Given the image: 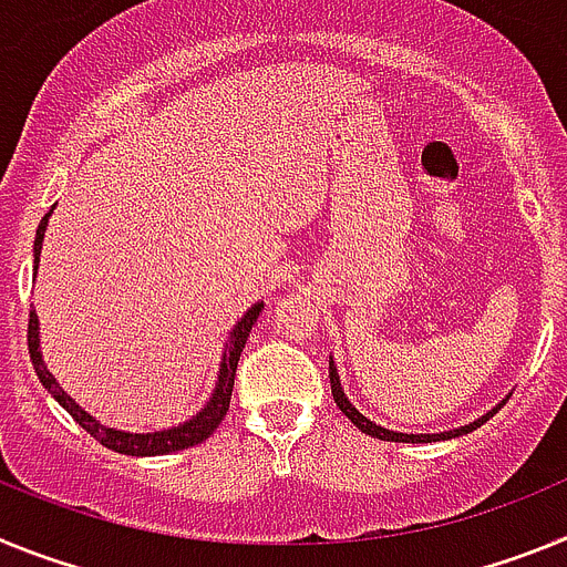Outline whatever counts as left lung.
<instances>
[{"label": "left lung", "instance_id": "obj_1", "mask_svg": "<svg viewBox=\"0 0 567 567\" xmlns=\"http://www.w3.org/2000/svg\"><path fill=\"white\" fill-rule=\"evenodd\" d=\"M329 383H332V398H334V403H338L340 412H343L346 417L352 420V423L358 425V429H360V432H363V434H372V437H378V440H389V443H437V440L463 437V434H468V432H474V429H480V425H483L485 420L494 417V414H497L499 409H503V405H505V400H508V398L499 400V403L494 405V409H488V412H485L483 417H477V420H474V423H468V425H460V429H452V432H440V434H403V432H392V429H383V425L372 423V420L363 417V414H360L358 409H354L352 400L346 398L343 385H340V374H338V365H334L332 354H329Z\"/></svg>", "mask_w": 567, "mask_h": 567}]
</instances>
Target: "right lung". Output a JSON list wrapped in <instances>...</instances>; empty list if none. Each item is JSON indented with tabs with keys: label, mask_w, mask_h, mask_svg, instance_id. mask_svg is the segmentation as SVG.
<instances>
[{
	"label": "right lung",
	"mask_w": 567,
	"mask_h": 567,
	"mask_svg": "<svg viewBox=\"0 0 567 567\" xmlns=\"http://www.w3.org/2000/svg\"><path fill=\"white\" fill-rule=\"evenodd\" d=\"M50 215H53V209L42 218V224H39L37 229V240H33V272L39 269V255H42V240H44V229H48ZM260 309H264V300L252 303L247 312L240 315V320L233 327V332H229L221 352V365H218V378H215V389L213 394H209L207 403H204V409H198V412H195L189 420H184V423L173 425V429H162V432H122V429H110V425H104L102 420H96L90 412H84L82 405L64 392L62 385H59V380L53 378L48 365H44L42 349H39L37 309L30 312V320H28V349H30V360H33V369H37L39 383L53 394V400L62 405L70 417L82 425L90 437H96L104 449H113V452L118 454H130V457H158V454H173V452H182V449H189V445L204 443V440H207L218 425H221L224 414L229 412V398H233V385H235V369H238L240 352H244V343H247L249 332H252Z\"/></svg>",
	"instance_id": "obj_1"
}]
</instances>
